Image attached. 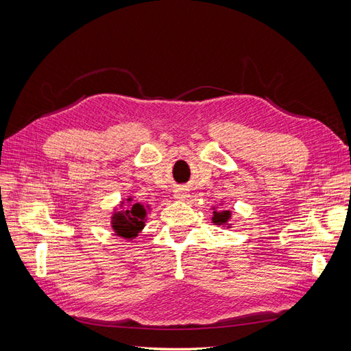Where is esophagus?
Returning <instances> with one entry per match:
<instances>
[{
	"label": "esophagus",
	"instance_id": "1",
	"mask_svg": "<svg viewBox=\"0 0 351 351\" xmlns=\"http://www.w3.org/2000/svg\"><path fill=\"white\" fill-rule=\"evenodd\" d=\"M189 196H190V195L186 192L184 189H180V190H177V192H176L174 199H176V200H186Z\"/></svg>",
	"mask_w": 351,
	"mask_h": 351
}]
</instances>
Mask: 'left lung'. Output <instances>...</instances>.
I'll list each match as a JSON object with an SVG mask.
<instances>
[{"instance_id":"8db88e82","label":"left lung","mask_w":351,"mask_h":351,"mask_svg":"<svg viewBox=\"0 0 351 351\" xmlns=\"http://www.w3.org/2000/svg\"><path fill=\"white\" fill-rule=\"evenodd\" d=\"M219 206H222V204H219ZM231 217L232 212L230 209H218L217 206H212V224L218 226V227H227V228H232L231 224Z\"/></svg>"}]
</instances>
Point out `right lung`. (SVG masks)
<instances>
[{
	"mask_svg": "<svg viewBox=\"0 0 351 351\" xmlns=\"http://www.w3.org/2000/svg\"><path fill=\"white\" fill-rule=\"evenodd\" d=\"M152 209L149 205H142L137 202L133 204V197L127 196L120 205L114 206L111 214V228L115 236L124 240H133L143 230L147 214Z\"/></svg>",
	"mask_w": 351,
	"mask_h": 351,
	"instance_id": "right-lung-1",
	"label": "right lung"
}]
</instances>
